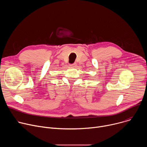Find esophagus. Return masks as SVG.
Returning <instances> with one entry per match:
<instances>
[{"label":"esophagus","instance_id":"34e87169","mask_svg":"<svg viewBox=\"0 0 147 147\" xmlns=\"http://www.w3.org/2000/svg\"><path fill=\"white\" fill-rule=\"evenodd\" d=\"M76 65H77V64L76 63H73V64H70V66L71 67H76Z\"/></svg>","mask_w":147,"mask_h":147}]
</instances>
